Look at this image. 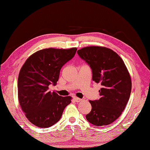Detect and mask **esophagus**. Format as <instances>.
I'll use <instances>...</instances> for the list:
<instances>
[{
	"label": "esophagus",
	"mask_w": 150,
	"mask_h": 150,
	"mask_svg": "<svg viewBox=\"0 0 150 150\" xmlns=\"http://www.w3.org/2000/svg\"><path fill=\"white\" fill-rule=\"evenodd\" d=\"M74 100L75 101V102L79 103V102H81L82 101V99L78 98H74Z\"/></svg>",
	"instance_id": "obj_1"
}]
</instances>
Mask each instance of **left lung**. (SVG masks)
<instances>
[{"instance_id":"8db88e82","label":"left lung","mask_w":150,"mask_h":150,"mask_svg":"<svg viewBox=\"0 0 150 150\" xmlns=\"http://www.w3.org/2000/svg\"><path fill=\"white\" fill-rule=\"evenodd\" d=\"M79 57L92 69V80L100 83V98L90 101V112L86 118L97 126L107 125L121 115L129 99L131 80L120 56L102 47H86L77 51Z\"/></svg>"}]
</instances>
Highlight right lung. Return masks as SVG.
Instances as JSON below:
<instances>
[{"label":"right lung","mask_w":150,"mask_h":150,"mask_svg":"<svg viewBox=\"0 0 150 150\" xmlns=\"http://www.w3.org/2000/svg\"><path fill=\"white\" fill-rule=\"evenodd\" d=\"M77 48L40 50L26 60L20 70L18 98L25 116L32 124L47 128L59 121L63 111L71 103L70 96L62 97L49 91L57 84L60 69L71 60Z\"/></svg>","instance_id":"obj_1"}]
</instances>
